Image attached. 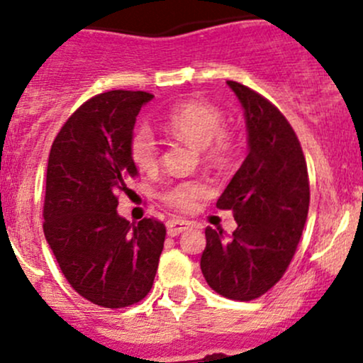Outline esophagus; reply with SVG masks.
Here are the masks:
<instances>
[{
	"label": "esophagus",
	"mask_w": 363,
	"mask_h": 363,
	"mask_svg": "<svg viewBox=\"0 0 363 363\" xmlns=\"http://www.w3.org/2000/svg\"><path fill=\"white\" fill-rule=\"evenodd\" d=\"M191 227V222L181 220V218H172V220L167 222V234L169 236H177V234L184 233Z\"/></svg>",
	"instance_id": "esophagus-1"
}]
</instances>
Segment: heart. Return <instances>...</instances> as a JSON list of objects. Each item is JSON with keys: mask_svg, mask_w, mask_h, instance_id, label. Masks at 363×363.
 <instances>
[{"mask_svg": "<svg viewBox=\"0 0 363 363\" xmlns=\"http://www.w3.org/2000/svg\"><path fill=\"white\" fill-rule=\"evenodd\" d=\"M225 117L222 110L212 103L191 99L174 106L165 117V129L174 138L200 148L205 158L212 163H225L236 150V141L224 130ZM129 153L138 169L150 172L158 165L160 146L157 138L146 125L138 127L129 141ZM208 193L206 182L188 179L167 186L162 198L169 206L177 210H191L200 198Z\"/></svg>", "mask_w": 363, "mask_h": 363, "instance_id": "obj_1", "label": "heart"}]
</instances>
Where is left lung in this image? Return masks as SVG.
Instances as JSON below:
<instances>
[{"mask_svg":"<svg viewBox=\"0 0 363 363\" xmlns=\"http://www.w3.org/2000/svg\"><path fill=\"white\" fill-rule=\"evenodd\" d=\"M242 106L248 155L217 206L233 210L238 227L225 238L206 227L201 272L210 288L250 301L284 276L308 215L306 162L293 127L269 99L227 81Z\"/></svg>","mask_w":363,"mask_h":363,"instance_id":"1","label":"left lung"}]
</instances>
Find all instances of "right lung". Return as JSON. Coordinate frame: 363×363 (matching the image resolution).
Instances as JSON below:
<instances>
[{"label": "right lung", "mask_w": 363, "mask_h": 363, "mask_svg": "<svg viewBox=\"0 0 363 363\" xmlns=\"http://www.w3.org/2000/svg\"><path fill=\"white\" fill-rule=\"evenodd\" d=\"M153 98L121 89L91 98L65 122L48 158L46 241L72 288L105 308L150 293L165 241L162 222L130 224L117 212V194L138 174L129 153L134 123Z\"/></svg>", "instance_id": "add662e5"}]
</instances>
